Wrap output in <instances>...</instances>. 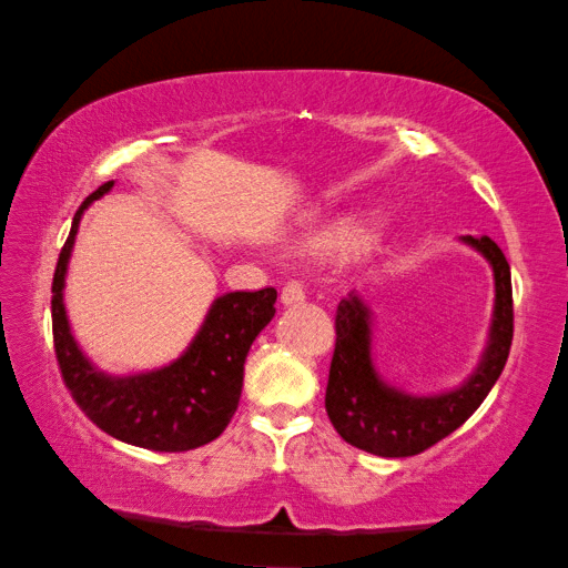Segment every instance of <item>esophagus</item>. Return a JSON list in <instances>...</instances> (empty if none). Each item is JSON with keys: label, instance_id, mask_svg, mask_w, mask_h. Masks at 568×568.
Instances as JSON below:
<instances>
[{"label": "esophagus", "instance_id": "esophagus-1", "mask_svg": "<svg viewBox=\"0 0 568 568\" xmlns=\"http://www.w3.org/2000/svg\"><path fill=\"white\" fill-rule=\"evenodd\" d=\"M306 300V292H304V284L296 282V278H292V282H286L282 286V304L292 306V304H302Z\"/></svg>", "mask_w": 568, "mask_h": 568}]
</instances>
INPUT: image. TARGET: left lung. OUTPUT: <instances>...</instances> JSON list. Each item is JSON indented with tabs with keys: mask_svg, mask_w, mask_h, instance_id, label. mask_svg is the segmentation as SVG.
I'll return each instance as SVG.
<instances>
[{
	"mask_svg": "<svg viewBox=\"0 0 568 568\" xmlns=\"http://www.w3.org/2000/svg\"><path fill=\"white\" fill-rule=\"evenodd\" d=\"M494 266L496 310L490 342L478 369L453 393L413 397L385 385L372 367L369 312L359 296H347L334 317V355L324 407L342 438L383 458H407L448 438L478 410L506 367L514 339V290L510 266L494 239H463Z\"/></svg>",
	"mask_w": 568,
	"mask_h": 568,
	"instance_id": "left-lung-1",
	"label": "left lung"
}]
</instances>
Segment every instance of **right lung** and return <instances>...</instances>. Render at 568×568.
Segmentation results:
<instances>
[{
    "label": "right lung",
    "instance_id": "1",
    "mask_svg": "<svg viewBox=\"0 0 568 568\" xmlns=\"http://www.w3.org/2000/svg\"><path fill=\"white\" fill-rule=\"evenodd\" d=\"M113 189L102 183L80 203L52 276V339L64 387L82 413L113 438L158 453L201 448L226 430L244 385L251 342L274 317L276 290L231 292L211 304L196 339L169 367L130 377L95 369L72 339L62 290L78 223L92 201Z\"/></svg>",
    "mask_w": 568,
    "mask_h": 568
}]
</instances>
